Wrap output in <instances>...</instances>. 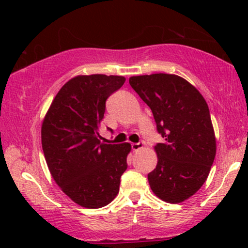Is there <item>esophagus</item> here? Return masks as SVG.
<instances>
[{
	"instance_id": "esophagus-1",
	"label": "esophagus",
	"mask_w": 248,
	"mask_h": 248,
	"mask_svg": "<svg viewBox=\"0 0 248 248\" xmlns=\"http://www.w3.org/2000/svg\"><path fill=\"white\" fill-rule=\"evenodd\" d=\"M142 148H143V142H142V141L138 142V143H132V150H133V151H138Z\"/></svg>"
}]
</instances>
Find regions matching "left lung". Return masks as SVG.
<instances>
[{
    "instance_id": "1",
    "label": "left lung",
    "mask_w": 248,
    "mask_h": 248,
    "mask_svg": "<svg viewBox=\"0 0 248 248\" xmlns=\"http://www.w3.org/2000/svg\"><path fill=\"white\" fill-rule=\"evenodd\" d=\"M131 87L154 114L165 139L155 150L158 164L148 174L152 192L181 203L201 188L216 157V137L208 104L199 90L175 74L131 77Z\"/></svg>"
}]
</instances>
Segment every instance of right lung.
I'll list each match as a JSON object with an SVG mask.
<instances>
[{
  "mask_svg": "<svg viewBox=\"0 0 248 248\" xmlns=\"http://www.w3.org/2000/svg\"><path fill=\"white\" fill-rule=\"evenodd\" d=\"M120 76H78L54 98L42 125V145L52 177L77 204L98 209L120 191L130 143L100 141L106 100L120 89ZM111 131V128H108Z\"/></svg>",
  "mask_w": 248,
  "mask_h": 248,
  "instance_id": "add662e5",
  "label": "right lung"
}]
</instances>
